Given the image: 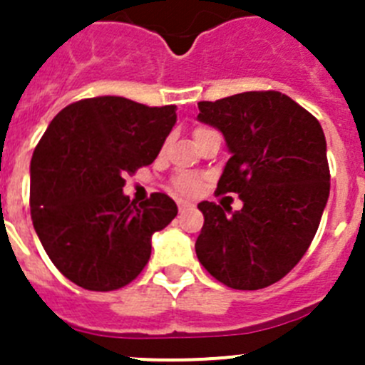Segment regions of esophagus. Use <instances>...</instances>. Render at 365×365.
<instances>
[{
  "label": "esophagus",
  "instance_id": "obj_1",
  "mask_svg": "<svg viewBox=\"0 0 365 365\" xmlns=\"http://www.w3.org/2000/svg\"><path fill=\"white\" fill-rule=\"evenodd\" d=\"M190 208H193L192 202H188V201H179V212H186V210H190Z\"/></svg>",
  "mask_w": 365,
  "mask_h": 365
}]
</instances>
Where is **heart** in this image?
Returning a JSON list of instances; mask_svg holds the SVG:
<instances>
[{
	"label": "heart",
	"instance_id": "1",
	"mask_svg": "<svg viewBox=\"0 0 365 365\" xmlns=\"http://www.w3.org/2000/svg\"><path fill=\"white\" fill-rule=\"evenodd\" d=\"M208 131H212V128H208V125H197L193 130V138L201 137V135L208 133ZM172 185L175 188V192L182 193V195H193V193H197L199 188H201V179L195 173H179V175L173 177Z\"/></svg>",
	"mask_w": 365,
	"mask_h": 365
}]
</instances>
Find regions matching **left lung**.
Masks as SVG:
<instances>
[{
	"mask_svg": "<svg viewBox=\"0 0 365 365\" xmlns=\"http://www.w3.org/2000/svg\"><path fill=\"white\" fill-rule=\"evenodd\" d=\"M201 122L225 135L232 157L215 193L234 192L243 208L205 215L195 252L222 285L257 291L291 272L320 227L331 188L320 122L279 91H247L199 102Z\"/></svg>",
	"mask_w": 365,
	"mask_h": 365,
	"instance_id": "8db88e82",
	"label": "left lung"
}]
</instances>
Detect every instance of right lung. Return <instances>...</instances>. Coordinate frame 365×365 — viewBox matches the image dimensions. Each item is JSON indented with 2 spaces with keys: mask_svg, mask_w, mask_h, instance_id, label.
<instances>
[{
  "mask_svg": "<svg viewBox=\"0 0 365 365\" xmlns=\"http://www.w3.org/2000/svg\"><path fill=\"white\" fill-rule=\"evenodd\" d=\"M175 120V106L95 96L63 108L40 138L31 160L32 225L54 267L82 289L133 282L153 232L177 215L166 193L140 205L122 193L125 173L153 163Z\"/></svg>",
  "mask_w": 365,
  "mask_h": 365,
  "instance_id": "add662e5",
  "label": "right lung"
}]
</instances>
